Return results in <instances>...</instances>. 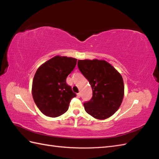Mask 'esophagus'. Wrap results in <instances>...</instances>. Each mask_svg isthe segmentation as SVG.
I'll return each mask as SVG.
<instances>
[{
    "mask_svg": "<svg viewBox=\"0 0 159 159\" xmlns=\"http://www.w3.org/2000/svg\"><path fill=\"white\" fill-rule=\"evenodd\" d=\"M77 96H78V98H80L81 97V93L80 92V93H77Z\"/></svg>",
    "mask_w": 159,
    "mask_h": 159,
    "instance_id": "34e87169",
    "label": "esophagus"
}]
</instances>
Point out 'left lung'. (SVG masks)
Here are the masks:
<instances>
[{
  "mask_svg": "<svg viewBox=\"0 0 159 159\" xmlns=\"http://www.w3.org/2000/svg\"><path fill=\"white\" fill-rule=\"evenodd\" d=\"M78 66L93 91L92 98L84 103L85 111L99 120L112 116L124 97L121 75L105 60H78Z\"/></svg>",
  "mask_w": 159,
  "mask_h": 159,
  "instance_id": "left-lung-1",
  "label": "left lung"
}]
</instances>
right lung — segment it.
I'll list each match as a JSON object with an SVG mask.
<instances>
[{"label":"right lung","mask_w":159,"mask_h":159,"mask_svg":"<svg viewBox=\"0 0 159 159\" xmlns=\"http://www.w3.org/2000/svg\"><path fill=\"white\" fill-rule=\"evenodd\" d=\"M77 64L74 57L56 56L38 68L34 77L32 93L40 111L57 117L68 111L76 95L66 84V78Z\"/></svg>","instance_id":"right-lung-1"}]
</instances>
